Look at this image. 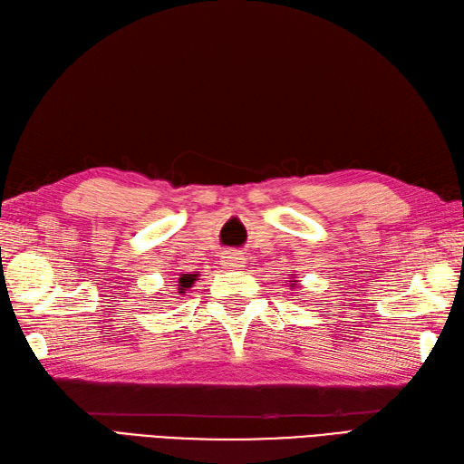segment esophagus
Masks as SVG:
<instances>
[{
    "label": "esophagus",
    "instance_id": "34e87169",
    "mask_svg": "<svg viewBox=\"0 0 464 464\" xmlns=\"http://www.w3.org/2000/svg\"><path fill=\"white\" fill-rule=\"evenodd\" d=\"M246 264V257L240 252H226L222 254V266L228 269H240Z\"/></svg>",
    "mask_w": 464,
    "mask_h": 464
}]
</instances>
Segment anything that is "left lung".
I'll return each mask as SVG.
<instances>
[{
    "label": "left lung",
    "instance_id": "left-lung-1",
    "mask_svg": "<svg viewBox=\"0 0 464 464\" xmlns=\"http://www.w3.org/2000/svg\"><path fill=\"white\" fill-rule=\"evenodd\" d=\"M291 285H297V284H291Z\"/></svg>",
    "mask_w": 464,
    "mask_h": 464
}]
</instances>
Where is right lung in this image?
<instances>
[{
	"instance_id": "obj_1",
	"label": "right lung",
	"mask_w": 464,
	"mask_h": 464,
	"mask_svg": "<svg viewBox=\"0 0 464 464\" xmlns=\"http://www.w3.org/2000/svg\"><path fill=\"white\" fill-rule=\"evenodd\" d=\"M197 281V274H183L179 277V293H185Z\"/></svg>"
}]
</instances>
